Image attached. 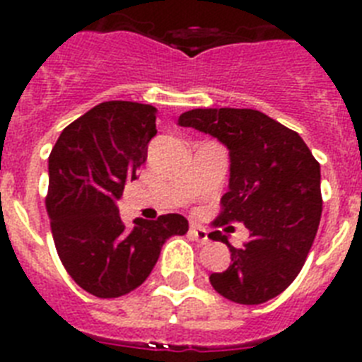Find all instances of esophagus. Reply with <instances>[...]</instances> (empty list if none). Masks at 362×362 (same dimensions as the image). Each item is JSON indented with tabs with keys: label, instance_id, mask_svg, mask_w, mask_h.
Returning <instances> with one entry per match:
<instances>
[{
	"label": "esophagus",
	"instance_id": "1",
	"mask_svg": "<svg viewBox=\"0 0 362 362\" xmlns=\"http://www.w3.org/2000/svg\"><path fill=\"white\" fill-rule=\"evenodd\" d=\"M190 233H192V238L196 239L197 243H201V245H206V243H209V232H206L204 226L190 225Z\"/></svg>",
	"mask_w": 362,
	"mask_h": 362
}]
</instances>
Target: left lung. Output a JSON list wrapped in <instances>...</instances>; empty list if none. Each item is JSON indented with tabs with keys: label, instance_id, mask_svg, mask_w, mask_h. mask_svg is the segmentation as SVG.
Masks as SVG:
<instances>
[{
	"label": "left lung",
	"instance_id": "left-lung-1",
	"mask_svg": "<svg viewBox=\"0 0 362 362\" xmlns=\"http://www.w3.org/2000/svg\"><path fill=\"white\" fill-rule=\"evenodd\" d=\"M179 127L217 137L230 150V188L212 225L245 223L250 239L235 248L221 230L232 264L212 274L214 290L239 305H261L288 288L305 264L322 212L321 168L293 130L252 108H196Z\"/></svg>",
	"mask_w": 362,
	"mask_h": 362
}]
</instances>
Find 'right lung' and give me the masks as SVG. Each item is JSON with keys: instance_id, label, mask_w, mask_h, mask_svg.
I'll list each match as a JSON object with an SVG mask.
<instances>
[{"instance_id": "add662e5", "label": "right lung", "mask_w": 362, "mask_h": 362, "mask_svg": "<svg viewBox=\"0 0 362 362\" xmlns=\"http://www.w3.org/2000/svg\"><path fill=\"white\" fill-rule=\"evenodd\" d=\"M156 117L152 105L105 101L70 123L50 152L45 204L57 255L69 276L101 299L145 283L166 239L188 232L179 214L127 226L116 206L146 161Z\"/></svg>"}]
</instances>
